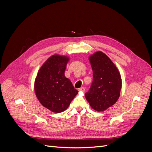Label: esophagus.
Listing matches in <instances>:
<instances>
[{"mask_svg":"<svg viewBox=\"0 0 152 152\" xmlns=\"http://www.w3.org/2000/svg\"><path fill=\"white\" fill-rule=\"evenodd\" d=\"M79 91H82V92H84L85 91V88L84 87H80V88H79Z\"/></svg>","mask_w":152,"mask_h":152,"instance_id":"obj_1","label":"esophagus"}]
</instances>
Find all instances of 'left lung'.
Returning <instances> with one entry per match:
<instances>
[{"label":"left lung","mask_w":152,"mask_h":152,"mask_svg":"<svg viewBox=\"0 0 152 152\" xmlns=\"http://www.w3.org/2000/svg\"><path fill=\"white\" fill-rule=\"evenodd\" d=\"M89 60L93 72V81L85 96L92 108L103 112L113 106L120 97L121 73L108 56L99 50L90 55Z\"/></svg>","instance_id":"left-lung-1"}]
</instances>
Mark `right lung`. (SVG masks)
<instances>
[{"label":"right lung","instance_id":"obj_1","mask_svg":"<svg viewBox=\"0 0 152 152\" xmlns=\"http://www.w3.org/2000/svg\"><path fill=\"white\" fill-rule=\"evenodd\" d=\"M70 57L54 54L41 66L34 82L36 97L44 107L54 113L66 110L78 94L65 75Z\"/></svg>","mask_w":152,"mask_h":152}]
</instances>
